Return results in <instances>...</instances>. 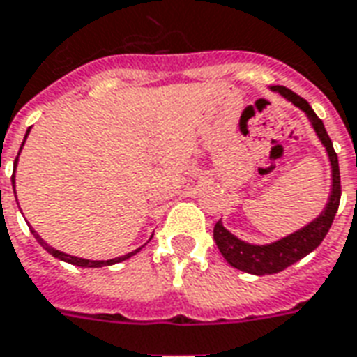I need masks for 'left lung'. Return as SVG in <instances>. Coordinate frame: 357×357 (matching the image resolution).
Masks as SVG:
<instances>
[{
    "instance_id": "8db88e82",
    "label": "left lung",
    "mask_w": 357,
    "mask_h": 357,
    "mask_svg": "<svg viewBox=\"0 0 357 357\" xmlns=\"http://www.w3.org/2000/svg\"><path fill=\"white\" fill-rule=\"evenodd\" d=\"M273 91L281 93L284 99H288L292 105H296L299 110L307 114V118L311 121L312 129L324 144V148L328 151L331 162V192L328 198V204L320 215L307 227H303L298 232L290 234L287 238L273 241L268 245H252L247 241H241L230 234L227 228L222 227L221 221H217L213 228V239L219 251L225 257L232 268L241 269L245 273H252V275H271V273H279L288 266H292L309 252L317 249L318 245L322 243L326 234L330 232L331 222L335 219L339 202H341V172H339V159H337L335 149L331 144L330 136L326 132L322 119L318 118L311 105L307 102L303 97L294 93L292 89L284 88V86H273Z\"/></svg>"
}]
</instances>
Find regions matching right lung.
Segmentation results:
<instances>
[{"instance_id":"right-lung-1","label":"right lung","mask_w":357,"mask_h":357,"mask_svg":"<svg viewBox=\"0 0 357 357\" xmlns=\"http://www.w3.org/2000/svg\"><path fill=\"white\" fill-rule=\"evenodd\" d=\"M27 132H29V130H27ZM27 132H26V138H27ZM26 138H24V142H26ZM24 142H22V146H24ZM20 149H22V148H20ZM18 155H20V153H18ZM16 160H18V157H16ZM16 160H15V167H16ZM13 181H15V176H13ZM15 195H16V192H15ZM31 234H33L35 239L39 241L40 247H43V249H46V251L50 252L52 257L59 258V260H63V262L73 264V266H80V268H102V266H112V264L123 262V260H127V258H130V257H132V255H136V252H138V251H140V249H142V247H140V249H136V251L129 252V255H123V257L112 258V260H86V258L70 257V255H65V252H61V251H56V249H54V247H50V245L46 243L45 239L40 238L39 234L35 232V230H31Z\"/></svg>"}]
</instances>
